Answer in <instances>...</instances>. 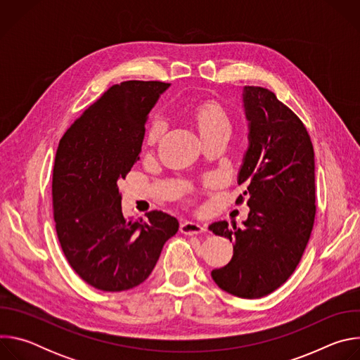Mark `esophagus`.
I'll return each mask as SVG.
<instances>
[{"label":"esophagus","instance_id":"obj_1","mask_svg":"<svg viewBox=\"0 0 360 360\" xmlns=\"http://www.w3.org/2000/svg\"><path fill=\"white\" fill-rule=\"evenodd\" d=\"M179 231H181L184 235H198V233L205 232L207 229H205V228H203L202 225H199V224H195V222H189V221H186V222L181 224Z\"/></svg>","mask_w":360,"mask_h":360}]
</instances>
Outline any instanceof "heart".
<instances>
[{
  "label": "heart",
  "mask_w": 360,
  "mask_h": 360,
  "mask_svg": "<svg viewBox=\"0 0 360 360\" xmlns=\"http://www.w3.org/2000/svg\"><path fill=\"white\" fill-rule=\"evenodd\" d=\"M188 118L198 129L203 142L212 139H229L232 134V120L228 110L217 99H203L188 110ZM165 132V122L155 117L146 127L143 143L148 148L155 146Z\"/></svg>",
  "instance_id": "heart-1"
}]
</instances>
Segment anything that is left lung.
<instances>
[{"label": "left lung", "instance_id": "left-lung-1", "mask_svg": "<svg viewBox=\"0 0 360 360\" xmlns=\"http://www.w3.org/2000/svg\"><path fill=\"white\" fill-rule=\"evenodd\" d=\"M243 104L249 148L238 184L236 203L250 208L242 228L226 221L210 226L233 242L231 262L211 272L225 292L258 299L282 286L299 265L314 229L315 153L299 117L268 88L246 85Z\"/></svg>", "mask_w": 360, "mask_h": 360}]
</instances>
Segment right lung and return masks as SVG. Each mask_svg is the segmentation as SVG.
Listing matches in <instances>:
<instances>
[{
	"mask_svg": "<svg viewBox=\"0 0 360 360\" xmlns=\"http://www.w3.org/2000/svg\"><path fill=\"white\" fill-rule=\"evenodd\" d=\"M168 86L161 81L115 84L60 139L53 171L58 240L77 275L99 290L142 283L178 232V219L161 211L148 212V221H127L118 188L139 160L146 115Z\"/></svg>",
	"mask_w": 360,
	"mask_h": 360,
	"instance_id": "add662e5",
	"label": "right lung"
}]
</instances>
